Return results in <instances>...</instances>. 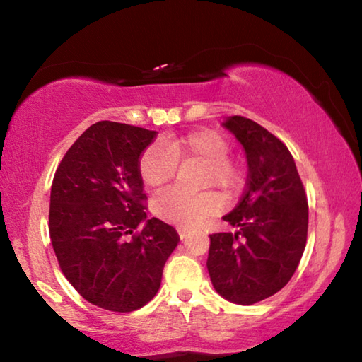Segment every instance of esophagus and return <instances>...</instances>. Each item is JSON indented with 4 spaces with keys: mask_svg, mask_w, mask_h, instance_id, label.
I'll return each instance as SVG.
<instances>
[{
    "mask_svg": "<svg viewBox=\"0 0 362 362\" xmlns=\"http://www.w3.org/2000/svg\"><path fill=\"white\" fill-rule=\"evenodd\" d=\"M177 231H179V236H180L182 241L187 240V236H188V230L187 228H177Z\"/></svg>",
    "mask_w": 362,
    "mask_h": 362,
    "instance_id": "esophagus-1",
    "label": "esophagus"
}]
</instances>
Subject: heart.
Returning <instances> with one entry per match:
<instances>
[{
    "mask_svg": "<svg viewBox=\"0 0 362 362\" xmlns=\"http://www.w3.org/2000/svg\"><path fill=\"white\" fill-rule=\"evenodd\" d=\"M230 144L222 134L198 129L185 136L166 137L161 144L146 146L139 159V175L150 189L161 188L175 174V163L194 161L204 166L201 185L217 187L231 194L243 187L244 174L238 163L228 158ZM222 198L212 192L187 194L168 189L151 201V211L163 222L177 226H194L222 209Z\"/></svg>",
    "mask_w": 362,
    "mask_h": 362,
    "instance_id": "1",
    "label": "heart"
}]
</instances>
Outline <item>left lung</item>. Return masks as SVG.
I'll use <instances>...</instances> for the list:
<instances>
[{
    "mask_svg": "<svg viewBox=\"0 0 362 362\" xmlns=\"http://www.w3.org/2000/svg\"><path fill=\"white\" fill-rule=\"evenodd\" d=\"M243 145L247 159L246 192L223 216L235 231L211 235L207 272L214 289L228 302L252 305L283 289L302 259L308 203L287 146L244 116L222 124Z\"/></svg>",
    "mask_w": 362,
    "mask_h": 362,
    "instance_id": "obj_1",
    "label": "left lung"
}]
</instances>
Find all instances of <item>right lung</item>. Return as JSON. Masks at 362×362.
<instances>
[{
	"label": "right lung",
	"mask_w": 362,
	"mask_h": 362,
	"mask_svg": "<svg viewBox=\"0 0 362 362\" xmlns=\"http://www.w3.org/2000/svg\"><path fill=\"white\" fill-rule=\"evenodd\" d=\"M156 134L95 122L70 146L54 175L49 235L59 267L79 296L103 310L129 313L148 303L180 241L170 225L146 220L142 204L139 159ZM127 234L133 235L129 242Z\"/></svg>",
	"instance_id": "add662e5"
}]
</instances>
